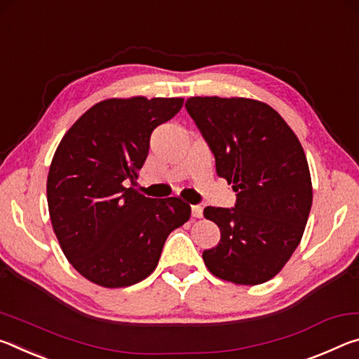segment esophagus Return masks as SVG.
<instances>
[{"instance_id": "34e87169", "label": "esophagus", "mask_w": 359, "mask_h": 359, "mask_svg": "<svg viewBox=\"0 0 359 359\" xmlns=\"http://www.w3.org/2000/svg\"><path fill=\"white\" fill-rule=\"evenodd\" d=\"M203 216V208L201 205H192V218H202Z\"/></svg>"}]
</instances>
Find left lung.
<instances>
[{
  "label": "left lung",
  "mask_w": 359,
  "mask_h": 359,
  "mask_svg": "<svg viewBox=\"0 0 359 359\" xmlns=\"http://www.w3.org/2000/svg\"><path fill=\"white\" fill-rule=\"evenodd\" d=\"M186 109L215 154L216 173L237 192L233 208L207 207L218 246L203 251L215 277L235 285L273 278L301 243L312 178L302 144L267 103L232 97H191Z\"/></svg>",
  "instance_id": "obj_1"
}]
</instances>
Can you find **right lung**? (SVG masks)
<instances>
[{
	"label": "right lung",
	"mask_w": 359,
	"mask_h": 359,
	"mask_svg": "<svg viewBox=\"0 0 359 359\" xmlns=\"http://www.w3.org/2000/svg\"><path fill=\"white\" fill-rule=\"evenodd\" d=\"M183 102L103 100L58 144L47 175L52 227L69 264L92 283L124 287L149 277L170 232L191 218L181 198H149L133 187L152 130Z\"/></svg>",
	"instance_id": "1"
}]
</instances>
